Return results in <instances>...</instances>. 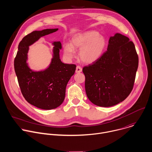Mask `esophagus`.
Instances as JSON below:
<instances>
[{
	"label": "esophagus",
	"mask_w": 152,
	"mask_h": 152,
	"mask_svg": "<svg viewBox=\"0 0 152 152\" xmlns=\"http://www.w3.org/2000/svg\"><path fill=\"white\" fill-rule=\"evenodd\" d=\"M82 69L80 67V66H77L76 67V73H80L82 72Z\"/></svg>",
	"instance_id": "1"
}]
</instances>
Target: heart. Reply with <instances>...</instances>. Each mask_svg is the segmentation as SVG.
I'll list each match as a JSON object with an SVG mask.
<instances>
[{
  "label": "heart",
  "instance_id": "obj_1",
  "mask_svg": "<svg viewBox=\"0 0 152 152\" xmlns=\"http://www.w3.org/2000/svg\"><path fill=\"white\" fill-rule=\"evenodd\" d=\"M107 41L106 38L99 35L95 30L86 31L73 36L71 44L64 46L65 56L72 59L76 57L75 49H80V59L85 63L91 64L96 61L103 55L106 48Z\"/></svg>",
  "mask_w": 152,
  "mask_h": 152
}]
</instances>
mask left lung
Returning a JSON list of instances; mask_svg holds the SVG:
<instances>
[{"label": "left lung", "instance_id": "left-lung-1", "mask_svg": "<svg viewBox=\"0 0 152 152\" xmlns=\"http://www.w3.org/2000/svg\"><path fill=\"white\" fill-rule=\"evenodd\" d=\"M107 50L83 68L85 91L90 102L108 107L123 102L132 90L138 66L135 45L120 33L111 36Z\"/></svg>", "mask_w": 152, "mask_h": 152}]
</instances>
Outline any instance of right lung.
Wrapping results in <instances>:
<instances>
[{
    "label": "right lung",
    "instance_id": "obj_1",
    "mask_svg": "<svg viewBox=\"0 0 152 152\" xmlns=\"http://www.w3.org/2000/svg\"><path fill=\"white\" fill-rule=\"evenodd\" d=\"M58 28L34 31L23 37L18 45L14 60V69L21 93L30 104L43 110L60 106L65 98L67 84L74 75L76 66L63 63L60 58L61 43L54 42L53 55L49 66L39 72L32 70L28 65L29 46L41 37L56 32Z\"/></svg>",
    "mask_w": 152,
    "mask_h": 152
}]
</instances>
